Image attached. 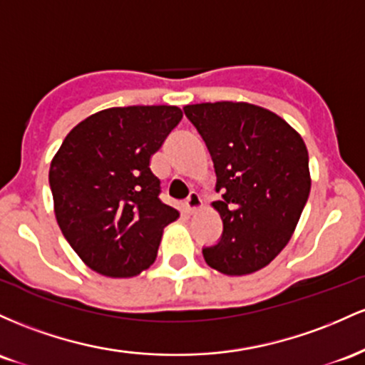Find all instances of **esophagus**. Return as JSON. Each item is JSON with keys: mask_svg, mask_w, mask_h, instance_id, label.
I'll use <instances>...</instances> for the list:
<instances>
[{"mask_svg": "<svg viewBox=\"0 0 365 365\" xmlns=\"http://www.w3.org/2000/svg\"><path fill=\"white\" fill-rule=\"evenodd\" d=\"M200 205H202V198H200L198 193H190V196L186 198V202H184V210H186V214H193L196 208H200Z\"/></svg>", "mask_w": 365, "mask_h": 365, "instance_id": "esophagus-1", "label": "esophagus"}]
</instances>
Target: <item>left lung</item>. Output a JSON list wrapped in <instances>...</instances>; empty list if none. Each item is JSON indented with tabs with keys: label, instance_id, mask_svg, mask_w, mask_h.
Instances as JSON below:
<instances>
[{
	"label": "left lung",
	"instance_id": "left-lung-1",
	"mask_svg": "<svg viewBox=\"0 0 365 365\" xmlns=\"http://www.w3.org/2000/svg\"><path fill=\"white\" fill-rule=\"evenodd\" d=\"M207 145L220 200L212 205L222 235L203 247L215 271L245 276L276 259L292 237L310 193L304 139L281 117L250 103L184 106Z\"/></svg>",
	"mask_w": 365,
	"mask_h": 365
}]
</instances>
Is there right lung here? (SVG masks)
Returning a JSON list of instances; mask_svg holds the SVG:
<instances>
[{"instance_id": "1", "label": "right lung", "mask_w": 365, "mask_h": 365, "mask_svg": "<svg viewBox=\"0 0 365 365\" xmlns=\"http://www.w3.org/2000/svg\"><path fill=\"white\" fill-rule=\"evenodd\" d=\"M178 106H117L76 125L50 167L55 215L93 271L133 277L153 264L163 227L179 217L160 200L150 157L181 122Z\"/></svg>"}]
</instances>
